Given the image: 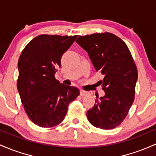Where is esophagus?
<instances>
[{"mask_svg":"<svg viewBox=\"0 0 156 156\" xmlns=\"http://www.w3.org/2000/svg\"><path fill=\"white\" fill-rule=\"evenodd\" d=\"M80 94H81V96H86V95H89V92H86V91H83V90H81V92H80Z\"/></svg>","mask_w":156,"mask_h":156,"instance_id":"esophagus-1","label":"esophagus"}]
</instances>
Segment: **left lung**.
Returning a JSON list of instances; mask_svg holds the SVG:
<instances>
[{
	"mask_svg": "<svg viewBox=\"0 0 156 156\" xmlns=\"http://www.w3.org/2000/svg\"><path fill=\"white\" fill-rule=\"evenodd\" d=\"M87 51L96 71L104 95H96L94 107L87 111L90 124L104 129L121 124L134 101L138 71L126 44L112 33L79 36L75 41Z\"/></svg>",
	"mask_w": 156,
	"mask_h": 156,
	"instance_id": "left-lung-1",
	"label": "left lung"
}]
</instances>
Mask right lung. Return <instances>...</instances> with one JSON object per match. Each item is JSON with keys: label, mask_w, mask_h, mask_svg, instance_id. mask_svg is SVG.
I'll return each mask as SVG.
<instances>
[{"label": "right lung", "mask_w": 156, "mask_h": 156, "mask_svg": "<svg viewBox=\"0 0 156 156\" xmlns=\"http://www.w3.org/2000/svg\"><path fill=\"white\" fill-rule=\"evenodd\" d=\"M76 37L38 35L20 54L17 88L29 119L41 127L62 122L68 105L80 95L78 88L61 83L55 78L61 57Z\"/></svg>", "instance_id": "1"}]
</instances>
